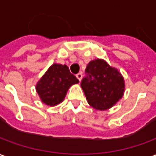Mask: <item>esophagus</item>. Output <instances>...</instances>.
I'll return each instance as SVG.
<instances>
[{"label":"esophagus","mask_w":156,"mask_h":156,"mask_svg":"<svg viewBox=\"0 0 156 156\" xmlns=\"http://www.w3.org/2000/svg\"><path fill=\"white\" fill-rule=\"evenodd\" d=\"M76 77H77V78H78V80H79V82H80L82 80V78H83V74H82L81 73H78V74L76 75Z\"/></svg>","instance_id":"34e87169"}]
</instances>
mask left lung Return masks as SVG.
<instances>
[{"label":"left lung","mask_w":156,"mask_h":156,"mask_svg":"<svg viewBox=\"0 0 156 156\" xmlns=\"http://www.w3.org/2000/svg\"><path fill=\"white\" fill-rule=\"evenodd\" d=\"M81 87L90 106L107 110L120 99L124 92V80L118 69L103 59L91 61L85 69Z\"/></svg>","instance_id":"obj_1"}]
</instances>
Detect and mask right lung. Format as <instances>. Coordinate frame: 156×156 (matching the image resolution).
<instances>
[{"instance_id":"add662e5","label":"right lung","mask_w":156,"mask_h":156,"mask_svg":"<svg viewBox=\"0 0 156 156\" xmlns=\"http://www.w3.org/2000/svg\"><path fill=\"white\" fill-rule=\"evenodd\" d=\"M78 82L67 65L54 63L37 83L36 89L43 104L55 106L62 102L68 88Z\"/></svg>"}]
</instances>
